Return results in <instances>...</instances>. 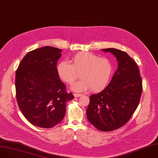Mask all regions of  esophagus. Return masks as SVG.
<instances>
[{
	"mask_svg": "<svg viewBox=\"0 0 158 158\" xmlns=\"http://www.w3.org/2000/svg\"><path fill=\"white\" fill-rule=\"evenodd\" d=\"M81 96H82V94H77V93L74 94V96H75V98H78V97H80Z\"/></svg>",
	"mask_w": 158,
	"mask_h": 158,
	"instance_id": "esophagus-1",
	"label": "esophagus"
}]
</instances>
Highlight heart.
<instances>
[{
  "label": "heart",
  "instance_id": "1",
  "mask_svg": "<svg viewBox=\"0 0 158 158\" xmlns=\"http://www.w3.org/2000/svg\"><path fill=\"white\" fill-rule=\"evenodd\" d=\"M71 63L61 61L56 70L59 78L69 84L75 81L80 73L81 79L71 86V89L77 92L90 88L94 92L102 90L108 85L114 72V66L109 59L89 52L77 53L72 57Z\"/></svg>",
  "mask_w": 158,
  "mask_h": 158
}]
</instances>
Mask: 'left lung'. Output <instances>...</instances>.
<instances>
[{"label": "left lung", "instance_id": "1", "mask_svg": "<svg viewBox=\"0 0 158 158\" xmlns=\"http://www.w3.org/2000/svg\"><path fill=\"white\" fill-rule=\"evenodd\" d=\"M102 51L114 55L118 68L107 87L90 96L87 117L99 130L111 131L131 118L140 99L142 81L136 62L126 52L113 48Z\"/></svg>", "mask_w": 158, "mask_h": 158}]
</instances>
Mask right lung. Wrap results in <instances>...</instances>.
Instances as JSON below:
<instances>
[{"label": "right lung", "instance_id": "obj_1", "mask_svg": "<svg viewBox=\"0 0 158 158\" xmlns=\"http://www.w3.org/2000/svg\"><path fill=\"white\" fill-rule=\"evenodd\" d=\"M62 50L44 46L28 52L16 72V96L21 112L32 124L51 128L66 114L74 98L57 75L56 66Z\"/></svg>", "mask_w": 158, "mask_h": 158}]
</instances>
